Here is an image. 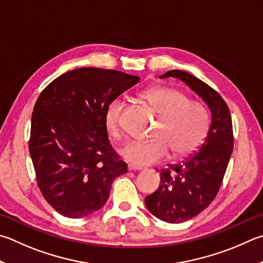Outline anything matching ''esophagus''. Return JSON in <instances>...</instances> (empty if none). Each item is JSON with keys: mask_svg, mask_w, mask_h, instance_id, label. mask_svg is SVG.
<instances>
[{"mask_svg": "<svg viewBox=\"0 0 263 263\" xmlns=\"http://www.w3.org/2000/svg\"><path fill=\"white\" fill-rule=\"evenodd\" d=\"M142 168H140V166H136L133 164H128L127 165V170L128 171H140Z\"/></svg>", "mask_w": 263, "mask_h": 263, "instance_id": "1", "label": "esophagus"}]
</instances>
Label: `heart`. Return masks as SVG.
I'll list each match as a JSON object with an SVG mask.
<instances>
[{"instance_id":"obj_1","label":"heart","mask_w":263,"mask_h":263,"mask_svg":"<svg viewBox=\"0 0 263 263\" xmlns=\"http://www.w3.org/2000/svg\"><path fill=\"white\" fill-rule=\"evenodd\" d=\"M142 99L159 114L153 131L154 137L146 141H130L121 148V155L135 165H149L166 157L185 156L201 144L208 128V115L201 104L191 102L178 89L153 87L142 94ZM124 102L115 99L104 112V124L109 135L119 139L123 135L122 116Z\"/></svg>"}]
</instances>
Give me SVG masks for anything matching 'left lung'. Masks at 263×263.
Instances as JSON below:
<instances>
[{
	"label": "left lung",
	"instance_id": "1",
	"mask_svg": "<svg viewBox=\"0 0 263 263\" xmlns=\"http://www.w3.org/2000/svg\"><path fill=\"white\" fill-rule=\"evenodd\" d=\"M178 78L202 99L212 122L199 151L160 173L161 183L147 195L148 211L161 221L181 223L206 209L218 193L233 149L230 110L221 95L202 80L185 71L171 70L160 78Z\"/></svg>",
	"mask_w": 263,
	"mask_h": 263
}]
</instances>
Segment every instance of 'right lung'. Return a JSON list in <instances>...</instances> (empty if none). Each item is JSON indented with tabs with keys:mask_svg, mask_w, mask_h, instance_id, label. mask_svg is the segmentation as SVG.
Returning a JSON list of instances; mask_svg holds the SVG:
<instances>
[{
	"mask_svg": "<svg viewBox=\"0 0 263 263\" xmlns=\"http://www.w3.org/2000/svg\"><path fill=\"white\" fill-rule=\"evenodd\" d=\"M139 80L116 70L80 68L57 77L39 95L28 149L37 186L57 213L80 218L99 211L112 181L127 173L109 142L104 112Z\"/></svg>",
	"mask_w": 263,
	"mask_h": 263,
	"instance_id": "obj_1",
	"label": "right lung"
}]
</instances>
